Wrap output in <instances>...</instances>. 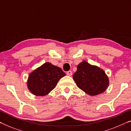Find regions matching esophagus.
<instances>
[{"instance_id": "34e87169", "label": "esophagus", "mask_w": 131, "mask_h": 131, "mask_svg": "<svg viewBox=\"0 0 131 131\" xmlns=\"http://www.w3.org/2000/svg\"><path fill=\"white\" fill-rule=\"evenodd\" d=\"M66 74H67V75L69 76V77H71V76L72 75V72L71 71H68L67 72H66Z\"/></svg>"}]
</instances>
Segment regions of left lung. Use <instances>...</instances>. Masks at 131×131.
I'll use <instances>...</instances> for the list:
<instances>
[{"label": "left lung", "mask_w": 131, "mask_h": 131, "mask_svg": "<svg viewBox=\"0 0 131 131\" xmlns=\"http://www.w3.org/2000/svg\"><path fill=\"white\" fill-rule=\"evenodd\" d=\"M73 79L79 88L91 96L103 93L109 83L108 76L103 70L85 60L78 65Z\"/></svg>", "instance_id": "left-lung-1"}]
</instances>
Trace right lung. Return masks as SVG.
<instances>
[{"label": "right lung", "mask_w": 131, "mask_h": 131, "mask_svg": "<svg viewBox=\"0 0 131 131\" xmlns=\"http://www.w3.org/2000/svg\"><path fill=\"white\" fill-rule=\"evenodd\" d=\"M65 75L60 68L46 62L29 74L27 81L28 89L35 96H45Z\"/></svg>", "instance_id": "obj_1"}]
</instances>
